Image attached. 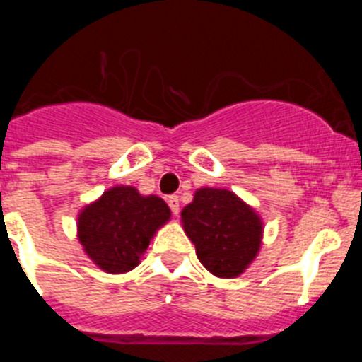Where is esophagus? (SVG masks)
<instances>
[{"instance_id":"1","label":"esophagus","mask_w":362,"mask_h":362,"mask_svg":"<svg viewBox=\"0 0 362 362\" xmlns=\"http://www.w3.org/2000/svg\"><path fill=\"white\" fill-rule=\"evenodd\" d=\"M166 203H168V206H170L172 214H174V216H177V214H179V197L177 196H168Z\"/></svg>"}]
</instances>
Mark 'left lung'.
Wrapping results in <instances>:
<instances>
[{
	"label": "left lung",
	"instance_id": "8db88e82",
	"mask_svg": "<svg viewBox=\"0 0 362 362\" xmlns=\"http://www.w3.org/2000/svg\"><path fill=\"white\" fill-rule=\"evenodd\" d=\"M181 223L201 264L221 279L245 274L263 245L261 216L228 188H197Z\"/></svg>",
	"mask_w": 362,
	"mask_h": 362
}]
</instances>
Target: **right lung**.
Listing matches in <instances>:
<instances>
[{
    "label": "right lung",
    "mask_w": 362,
    "mask_h": 362,
    "mask_svg": "<svg viewBox=\"0 0 362 362\" xmlns=\"http://www.w3.org/2000/svg\"><path fill=\"white\" fill-rule=\"evenodd\" d=\"M170 217L161 197L116 185L79 210L78 239L95 267L107 274H124L139 264L152 238Z\"/></svg>",
    "instance_id": "add662e5"
}]
</instances>
